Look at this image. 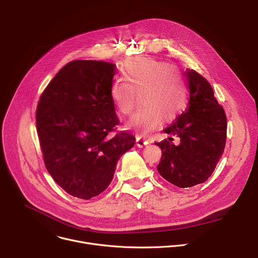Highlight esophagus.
Listing matches in <instances>:
<instances>
[{
    "label": "esophagus",
    "mask_w": 258,
    "mask_h": 258,
    "mask_svg": "<svg viewBox=\"0 0 258 258\" xmlns=\"http://www.w3.org/2000/svg\"><path fill=\"white\" fill-rule=\"evenodd\" d=\"M149 144V142L147 141V140H145V139H143V138H141V137H137V139H136V145L139 147V148H143L144 146H146V145H148Z\"/></svg>",
    "instance_id": "1"
}]
</instances>
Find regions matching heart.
I'll return each mask as SVG.
<instances>
[{
    "label": "heart",
    "instance_id": "obj_1",
    "mask_svg": "<svg viewBox=\"0 0 258 258\" xmlns=\"http://www.w3.org/2000/svg\"><path fill=\"white\" fill-rule=\"evenodd\" d=\"M123 77L111 87V99L123 115L132 113L139 102L144 105L126 122V126L141 136L158 127L162 120L174 118L187 102V90L177 76L176 69L152 58H135L123 69Z\"/></svg>",
    "mask_w": 258,
    "mask_h": 258
}]
</instances>
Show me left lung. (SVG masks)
I'll list each match as a JSON object with an SVG mask.
<instances>
[{
	"label": "left lung",
	"instance_id": "left-lung-1",
	"mask_svg": "<svg viewBox=\"0 0 258 258\" xmlns=\"http://www.w3.org/2000/svg\"><path fill=\"white\" fill-rule=\"evenodd\" d=\"M189 105L164 133L179 138L174 145L167 140L155 143L162 156L157 166L160 175L179 188L204 182L214 171L224 153L227 117L214 97L210 84L198 72L187 69Z\"/></svg>",
	"mask_w": 258,
	"mask_h": 258
}]
</instances>
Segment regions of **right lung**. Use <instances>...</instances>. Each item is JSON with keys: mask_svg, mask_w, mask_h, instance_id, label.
Masks as SVG:
<instances>
[{"mask_svg": "<svg viewBox=\"0 0 258 258\" xmlns=\"http://www.w3.org/2000/svg\"><path fill=\"white\" fill-rule=\"evenodd\" d=\"M115 64L75 60L48 85L36 108L38 131L48 172L69 195L91 199L111 182L117 161L136 138L121 132L110 95Z\"/></svg>", "mask_w": 258, "mask_h": 258, "instance_id": "add662e5", "label": "right lung"}]
</instances>
